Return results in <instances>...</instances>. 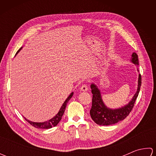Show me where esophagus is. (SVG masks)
<instances>
[{"label": "esophagus", "instance_id": "esophagus-1", "mask_svg": "<svg viewBox=\"0 0 156 156\" xmlns=\"http://www.w3.org/2000/svg\"><path fill=\"white\" fill-rule=\"evenodd\" d=\"M80 90L82 92H87L88 90V87L87 84H83L80 88Z\"/></svg>", "mask_w": 156, "mask_h": 156}]
</instances>
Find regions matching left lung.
<instances>
[{"mask_svg": "<svg viewBox=\"0 0 156 156\" xmlns=\"http://www.w3.org/2000/svg\"><path fill=\"white\" fill-rule=\"evenodd\" d=\"M131 62L135 65H139L138 55L136 53L131 55ZM138 71V69H137ZM141 85V76L139 74L137 89L135 94L129 102V103L119 108H110L104 103L101 97V90L97 86L92 83L90 88L92 93V107L90 111L91 118L96 123L99 125H110L122 121L127 117L133 108L135 102L138 97Z\"/></svg>", "mask_w": 156, "mask_h": 156, "instance_id": "1", "label": "left lung"}]
</instances>
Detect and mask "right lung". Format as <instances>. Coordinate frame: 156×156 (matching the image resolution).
<instances>
[{
  "mask_svg": "<svg viewBox=\"0 0 156 156\" xmlns=\"http://www.w3.org/2000/svg\"><path fill=\"white\" fill-rule=\"evenodd\" d=\"M22 49V48H20L19 49V51L16 52V54L21 50V49ZM73 94H74V92H72V93L69 95V97L66 98V100L64 101V103H63L62 106L61 107L60 109H59V112L57 113V115H56L55 116H54V117L51 118L50 120H48L47 121H45V122H33V121H31L28 120V119H27L26 118L25 120L27 121L29 123H30L32 126H34V127H36V128H38V129H50L53 127H55V126L57 125L59 122L60 121V120L62 119V117L63 115H64V111H65V109H66V105H67L68 101L70 100V98L72 97Z\"/></svg>",
  "mask_w": 156,
  "mask_h": 156,
  "instance_id": "add662e5",
  "label": "right lung"
}]
</instances>
